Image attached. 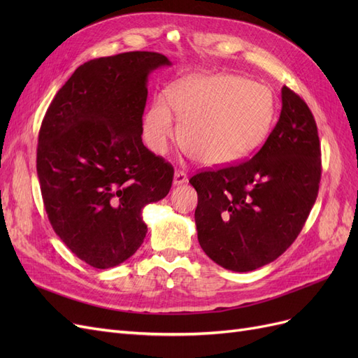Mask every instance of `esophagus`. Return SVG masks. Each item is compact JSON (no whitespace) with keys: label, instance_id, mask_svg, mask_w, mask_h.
Instances as JSON below:
<instances>
[{"label":"esophagus","instance_id":"34e87169","mask_svg":"<svg viewBox=\"0 0 358 358\" xmlns=\"http://www.w3.org/2000/svg\"><path fill=\"white\" fill-rule=\"evenodd\" d=\"M187 182H188L187 173L182 170H176L175 176H173V185H182V183H187Z\"/></svg>","mask_w":358,"mask_h":358}]
</instances>
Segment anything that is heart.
I'll use <instances>...</instances> for the list:
<instances>
[{"mask_svg": "<svg viewBox=\"0 0 358 358\" xmlns=\"http://www.w3.org/2000/svg\"><path fill=\"white\" fill-rule=\"evenodd\" d=\"M206 166L239 161L264 142L272 127L275 101L264 85L239 76H191L157 96L143 117V138L158 155L167 154L179 136Z\"/></svg>", "mask_w": 358, "mask_h": 358, "instance_id": "obj_1", "label": "heart"}]
</instances>
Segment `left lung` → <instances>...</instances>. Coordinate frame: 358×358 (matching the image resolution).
Segmentation results:
<instances>
[{"label": "left lung", "mask_w": 358, "mask_h": 358, "mask_svg": "<svg viewBox=\"0 0 358 358\" xmlns=\"http://www.w3.org/2000/svg\"><path fill=\"white\" fill-rule=\"evenodd\" d=\"M282 110L251 158L189 179L199 204V243L216 264L251 272L297 239L318 196L321 148L308 104L287 86Z\"/></svg>", "instance_id": "8db88e82"}]
</instances>
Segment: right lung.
<instances>
[{
    "mask_svg": "<svg viewBox=\"0 0 358 358\" xmlns=\"http://www.w3.org/2000/svg\"><path fill=\"white\" fill-rule=\"evenodd\" d=\"M171 66L157 52H125L76 69L41 122L37 175L52 229L95 268L131 257L148 233L142 210L164 199L171 164L143 145L148 76Z\"/></svg>",
    "mask_w": 358,
    "mask_h": 358,
    "instance_id": "add662e5",
    "label": "right lung"
}]
</instances>
